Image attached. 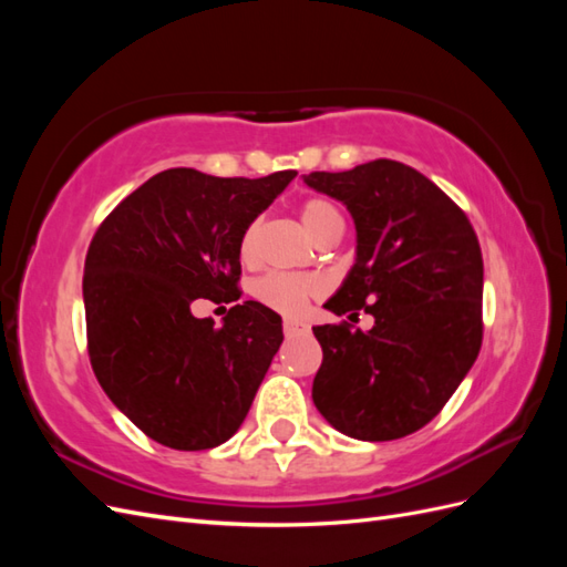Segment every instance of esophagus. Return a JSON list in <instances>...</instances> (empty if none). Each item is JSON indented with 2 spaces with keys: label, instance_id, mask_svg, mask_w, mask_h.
<instances>
[{
  "label": "esophagus",
  "instance_id": "obj_1",
  "mask_svg": "<svg viewBox=\"0 0 567 567\" xmlns=\"http://www.w3.org/2000/svg\"><path fill=\"white\" fill-rule=\"evenodd\" d=\"M307 331H310V326L302 323L300 319H293V317L284 319V333L286 336H298V333H307Z\"/></svg>",
  "mask_w": 567,
  "mask_h": 567
}]
</instances>
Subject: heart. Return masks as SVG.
Masks as SVG:
<instances>
[{
  "instance_id": "obj_1",
  "label": "heart",
  "mask_w": 567,
  "mask_h": 567,
  "mask_svg": "<svg viewBox=\"0 0 567 567\" xmlns=\"http://www.w3.org/2000/svg\"><path fill=\"white\" fill-rule=\"evenodd\" d=\"M300 219H302L305 231L315 238V244L321 241L326 234L342 229V217L336 210V205H331L323 198L305 200L300 208ZM257 231H260V221L255 219L246 227L241 244H238V250H241L244 260H252L255 248H257ZM321 286L312 277H296V274H279V271L265 274L262 279H257L252 284L255 300H260L262 305L271 307V310L284 312V315H298L305 307V302L315 298Z\"/></svg>"
}]
</instances>
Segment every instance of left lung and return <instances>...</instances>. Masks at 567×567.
<instances>
[{"label":"left lung","mask_w":567,"mask_h":567,"mask_svg":"<svg viewBox=\"0 0 567 567\" xmlns=\"http://www.w3.org/2000/svg\"><path fill=\"white\" fill-rule=\"evenodd\" d=\"M302 179L346 205L357 229L354 265L323 307L375 319L367 333L348 321L315 326L323 362L312 400L354 440L416 433L447 404L483 346L477 236L440 186L398 161Z\"/></svg>","instance_id":"obj_1"}]
</instances>
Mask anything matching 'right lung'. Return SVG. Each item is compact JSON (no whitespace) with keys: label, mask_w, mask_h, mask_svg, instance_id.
Wrapping results in <instances>:
<instances>
[{"label":"right lung","mask_w":567,"mask_h":567,"mask_svg":"<svg viewBox=\"0 0 567 567\" xmlns=\"http://www.w3.org/2000/svg\"><path fill=\"white\" fill-rule=\"evenodd\" d=\"M298 173L213 177L158 173L101 221L82 298L96 381L123 414L169 450L200 452L241 427L277 354L281 317L246 300L215 329L196 298H231L241 236Z\"/></svg>","instance_id":"obj_1"}]
</instances>
